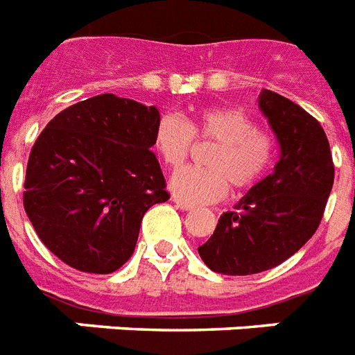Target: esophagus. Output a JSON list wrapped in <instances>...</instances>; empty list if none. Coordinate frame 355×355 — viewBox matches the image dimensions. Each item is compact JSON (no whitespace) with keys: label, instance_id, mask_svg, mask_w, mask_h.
I'll use <instances>...</instances> for the list:
<instances>
[{"label":"esophagus","instance_id":"obj_1","mask_svg":"<svg viewBox=\"0 0 355 355\" xmlns=\"http://www.w3.org/2000/svg\"><path fill=\"white\" fill-rule=\"evenodd\" d=\"M174 203H175V207H178V209H181V211H192V209H194V205L187 203V201L178 200V198H174Z\"/></svg>","mask_w":355,"mask_h":355}]
</instances>
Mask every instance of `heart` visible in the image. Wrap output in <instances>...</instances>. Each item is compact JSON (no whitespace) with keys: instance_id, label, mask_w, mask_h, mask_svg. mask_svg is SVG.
<instances>
[{"instance_id":"heart-1","label":"heart","mask_w":355,"mask_h":355,"mask_svg":"<svg viewBox=\"0 0 355 355\" xmlns=\"http://www.w3.org/2000/svg\"><path fill=\"white\" fill-rule=\"evenodd\" d=\"M212 141L205 164L175 172L170 189L175 198L205 205L222 200L231 183L236 191H249L268 174L277 155V141L240 107H205L187 123L175 113H164L154 130V148L170 168H180L189 157L192 141Z\"/></svg>"}]
</instances>
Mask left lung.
Returning a JSON list of instances; mask_svg holds the SVG:
<instances>
[{
  "mask_svg": "<svg viewBox=\"0 0 355 355\" xmlns=\"http://www.w3.org/2000/svg\"><path fill=\"white\" fill-rule=\"evenodd\" d=\"M258 107L279 139L280 159L198 248L201 260L222 275L262 273L297 253L321 223L334 185L330 144L319 121L269 89H262Z\"/></svg>",
  "mask_w": 355,
  "mask_h": 355,
  "instance_id": "obj_1",
  "label": "left lung"
}]
</instances>
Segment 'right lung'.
I'll return each mask as SVG.
<instances>
[{
    "instance_id": "obj_1",
    "label": "right lung",
    "mask_w": 355,
    "mask_h": 355,
    "mask_svg": "<svg viewBox=\"0 0 355 355\" xmlns=\"http://www.w3.org/2000/svg\"><path fill=\"white\" fill-rule=\"evenodd\" d=\"M155 106L104 93L65 107L36 139L24 207L51 253L84 273L130 260L144 212L170 198L150 152Z\"/></svg>"
}]
</instances>
